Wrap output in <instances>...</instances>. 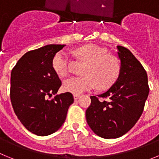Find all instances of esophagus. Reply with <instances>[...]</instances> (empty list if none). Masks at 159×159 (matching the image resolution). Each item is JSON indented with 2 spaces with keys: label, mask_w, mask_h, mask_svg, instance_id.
<instances>
[{
  "label": "esophagus",
  "mask_w": 159,
  "mask_h": 159,
  "mask_svg": "<svg viewBox=\"0 0 159 159\" xmlns=\"http://www.w3.org/2000/svg\"><path fill=\"white\" fill-rule=\"evenodd\" d=\"M73 97H74V99H75V100H77V99H78L80 96L79 95H73Z\"/></svg>",
  "instance_id": "34e87169"
}]
</instances>
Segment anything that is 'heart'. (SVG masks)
<instances>
[{
	"instance_id": "1",
	"label": "heart",
	"mask_w": 159,
	"mask_h": 159,
	"mask_svg": "<svg viewBox=\"0 0 159 159\" xmlns=\"http://www.w3.org/2000/svg\"><path fill=\"white\" fill-rule=\"evenodd\" d=\"M75 55L85 63L82 76H70L64 80L63 89L67 92L78 95L93 89H106L118 79L120 64L116 57L109 55L104 48L88 44L78 48ZM70 57L66 52L60 51L55 55L52 67L60 76H64L69 71Z\"/></svg>"
}]
</instances>
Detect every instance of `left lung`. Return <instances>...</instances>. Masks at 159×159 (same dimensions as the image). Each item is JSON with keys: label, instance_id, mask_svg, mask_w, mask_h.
Returning a JSON list of instances; mask_svg holds the SVG:
<instances>
[{"label": "left lung", "instance_id": "1", "mask_svg": "<svg viewBox=\"0 0 159 159\" xmlns=\"http://www.w3.org/2000/svg\"><path fill=\"white\" fill-rule=\"evenodd\" d=\"M120 71L116 83L99 95L107 100L91 96L86 111L88 124L97 135L116 139L128 132L143 111L149 95L147 74L141 63L129 49L117 46Z\"/></svg>", "mask_w": 159, "mask_h": 159}]
</instances>
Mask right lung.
<instances>
[{
  "instance_id": "obj_1",
  "label": "right lung",
  "mask_w": 159,
  "mask_h": 159,
  "mask_svg": "<svg viewBox=\"0 0 159 159\" xmlns=\"http://www.w3.org/2000/svg\"><path fill=\"white\" fill-rule=\"evenodd\" d=\"M64 44H48L25 53L11 72L10 99L25 127L39 136L52 134L65 121L74 102L70 92L56 95L61 80L52 67L55 55Z\"/></svg>"
}]
</instances>
